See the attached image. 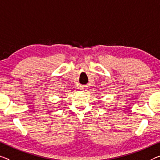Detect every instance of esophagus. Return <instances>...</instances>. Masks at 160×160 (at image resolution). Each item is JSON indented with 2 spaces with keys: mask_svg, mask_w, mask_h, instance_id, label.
<instances>
[{
  "mask_svg": "<svg viewBox=\"0 0 160 160\" xmlns=\"http://www.w3.org/2000/svg\"><path fill=\"white\" fill-rule=\"evenodd\" d=\"M80 89L82 91H85L86 89H87V87H85V86H82V87H80Z\"/></svg>",
  "mask_w": 160,
  "mask_h": 160,
  "instance_id": "obj_1",
  "label": "esophagus"
}]
</instances>
